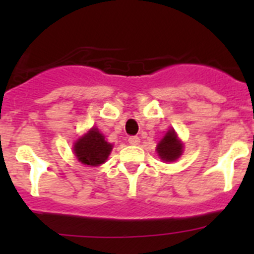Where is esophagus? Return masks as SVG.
I'll use <instances>...</instances> for the list:
<instances>
[{"instance_id":"esophagus-1","label":"esophagus","mask_w":254,"mask_h":254,"mask_svg":"<svg viewBox=\"0 0 254 254\" xmlns=\"http://www.w3.org/2000/svg\"><path fill=\"white\" fill-rule=\"evenodd\" d=\"M128 143L129 145H133V146H136V145H138V143H140V137H137V136H131V137H128Z\"/></svg>"}]
</instances>
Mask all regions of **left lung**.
Listing matches in <instances>:
<instances>
[{
  "mask_svg": "<svg viewBox=\"0 0 254 254\" xmlns=\"http://www.w3.org/2000/svg\"><path fill=\"white\" fill-rule=\"evenodd\" d=\"M156 151L164 161H176L183 152V143L179 140L174 129H169L156 146Z\"/></svg>",
  "mask_w": 254,
  "mask_h": 254,
  "instance_id": "obj_1",
  "label": "left lung"
}]
</instances>
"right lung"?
<instances>
[{
    "instance_id": "obj_1",
    "label": "right lung",
    "mask_w": 254,
    "mask_h": 254,
    "mask_svg": "<svg viewBox=\"0 0 254 254\" xmlns=\"http://www.w3.org/2000/svg\"><path fill=\"white\" fill-rule=\"evenodd\" d=\"M112 149L113 145L105 141V137L96 127H93L84 136L77 138L73 145V152L77 160L90 167H98L105 163Z\"/></svg>"
}]
</instances>
